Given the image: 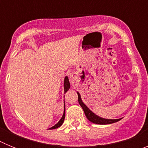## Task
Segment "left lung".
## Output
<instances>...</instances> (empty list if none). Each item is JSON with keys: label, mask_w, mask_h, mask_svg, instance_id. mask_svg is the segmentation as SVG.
<instances>
[{"label": "left lung", "mask_w": 148, "mask_h": 148, "mask_svg": "<svg viewBox=\"0 0 148 148\" xmlns=\"http://www.w3.org/2000/svg\"><path fill=\"white\" fill-rule=\"evenodd\" d=\"M77 93H78V103L82 108V109L84 110V112L85 113L87 119L91 121V122L94 123V124H97V125H109V124L117 122L119 120H121V119H108L101 118V117L98 116L97 115H95V113H92V111L90 110L87 106L84 104L79 92H77Z\"/></svg>", "instance_id": "1"}]
</instances>
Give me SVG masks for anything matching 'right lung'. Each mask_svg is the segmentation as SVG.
<instances>
[{"label": "right lung", "instance_id": "1", "mask_svg": "<svg viewBox=\"0 0 148 148\" xmlns=\"http://www.w3.org/2000/svg\"><path fill=\"white\" fill-rule=\"evenodd\" d=\"M64 92H66V91H67V90L70 88V82H69V79H68L67 76L65 77V78H64ZM64 119H65V108H64V114H63L62 117H61V119H60V121H58V122L57 123L56 125H54V126L52 127L49 128V129H50V130H53V129H56V128L59 127L60 126H61V125H62L63 122H64Z\"/></svg>", "mask_w": 148, "mask_h": 148}]
</instances>
